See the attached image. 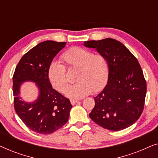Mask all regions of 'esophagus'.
<instances>
[{"instance_id": "esophagus-1", "label": "esophagus", "mask_w": 158, "mask_h": 158, "mask_svg": "<svg viewBox=\"0 0 158 158\" xmlns=\"http://www.w3.org/2000/svg\"><path fill=\"white\" fill-rule=\"evenodd\" d=\"M77 102H78V101H77V100H73H73H70V103H71V104H72V105H74Z\"/></svg>"}]
</instances>
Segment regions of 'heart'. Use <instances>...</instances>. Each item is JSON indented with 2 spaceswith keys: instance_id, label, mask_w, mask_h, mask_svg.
I'll list each match as a JSON object with an SVG mask.
<instances>
[{
  "instance_id": "b5f03b06",
  "label": "heart",
  "mask_w": 158,
  "mask_h": 158,
  "mask_svg": "<svg viewBox=\"0 0 158 158\" xmlns=\"http://www.w3.org/2000/svg\"><path fill=\"white\" fill-rule=\"evenodd\" d=\"M61 59L68 68H78L74 85L67 88L64 94L70 98L78 99L98 92L104 87L109 74V62L102 55H94L89 49L74 47L62 54ZM48 78L55 89L63 90L68 85L66 68L59 62L53 61L48 68Z\"/></svg>"
}]
</instances>
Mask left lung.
<instances>
[{
	"label": "left lung",
	"instance_id": "left-lung-1",
	"mask_svg": "<svg viewBox=\"0 0 158 158\" xmlns=\"http://www.w3.org/2000/svg\"><path fill=\"white\" fill-rule=\"evenodd\" d=\"M109 62L106 85L94 98L90 118L103 128L120 131L137 122L143 111L147 84L141 66L130 51L111 38L84 42Z\"/></svg>",
	"mask_w": 158,
	"mask_h": 158
}]
</instances>
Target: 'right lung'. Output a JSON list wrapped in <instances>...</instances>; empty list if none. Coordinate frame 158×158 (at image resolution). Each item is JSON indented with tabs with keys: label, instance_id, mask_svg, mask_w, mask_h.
Segmentation results:
<instances>
[{
	"label": "right lung",
	"instance_id": "obj_1",
	"mask_svg": "<svg viewBox=\"0 0 158 158\" xmlns=\"http://www.w3.org/2000/svg\"><path fill=\"white\" fill-rule=\"evenodd\" d=\"M66 42L45 41L30 49L21 57L13 76L14 109L17 115L31 130L49 135L68 122L73 106L68 98L53 89L48 78V68ZM35 83L39 89L36 101L28 103L19 96L23 81Z\"/></svg>",
	"mask_w": 158,
	"mask_h": 158
}]
</instances>
